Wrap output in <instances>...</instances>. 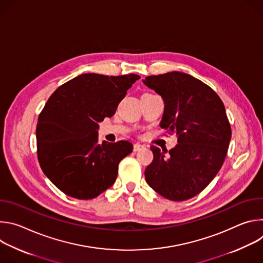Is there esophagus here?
<instances>
[{"instance_id":"34e87169","label":"esophagus","mask_w":263,"mask_h":263,"mask_svg":"<svg viewBox=\"0 0 263 263\" xmlns=\"http://www.w3.org/2000/svg\"><path fill=\"white\" fill-rule=\"evenodd\" d=\"M144 146L142 145V144H140V143H135L134 145H133V151L134 152H137V151H139V149H141V148H143Z\"/></svg>"}]
</instances>
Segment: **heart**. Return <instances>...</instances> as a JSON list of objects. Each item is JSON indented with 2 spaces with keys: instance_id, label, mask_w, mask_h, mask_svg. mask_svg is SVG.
Segmentation results:
<instances>
[{
  "instance_id": "obj_1",
  "label": "heart",
  "mask_w": 263,
  "mask_h": 263,
  "mask_svg": "<svg viewBox=\"0 0 263 263\" xmlns=\"http://www.w3.org/2000/svg\"><path fill=\"white\" fill-rule=\"evenodd\" d=\"M144 95H149V93H144Z\"/></svg>"
}]
</instances>
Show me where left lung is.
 Listing matches in <instances>:
<instances>
[{
    "mask_svg": "<svg viewBox=\"0 0 263 263\" xmlns=\"http://www.w3.org/2000/svg\"><path fill=\"white\" fill-rule=\"evenodd\" d=\"M142 82L164 101L160 127L178 137L168 152L151 146L154 159L144 172L146 183L165 199H192L213 180L227 155L231 127L223 103L185 72L148 76Z\"/></svg>",
    "mask_w": 263,
    "mask_h": 263,
    "instance_id": "left-lung-1",
    "label": "left lung"
}]
</instances>
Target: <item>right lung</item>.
<instances>
[{"mask_svg":"<svg viewBox=\"0 0 263 263\" xmlns=\"http://www.w3.org/2000/svg\"><path fill=\"white\" fill-rule=\"evenodd\" d=\"M140 77L83 73L49 98L36 127L37 157L51 182L65 195L89 200L114 184L131 142L99 143V123L116 114L127 90Z\"/></svg>","mask_w":263,"mask_h":263,"instance_id":"right-lung-1","label":"right lung"}]
</instances>
